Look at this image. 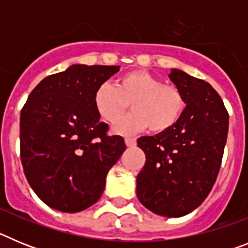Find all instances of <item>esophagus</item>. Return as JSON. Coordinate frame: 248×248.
Returning <instances> with one entry per match:
<instances>
[{
    "label": "esophagus",
    "instance_id": "1",
    "mask_svg": "<svg viewBox=\"0 0 248 248\" xmlns=\"http://www.w3.org/2000/svg\"><path fill=\"white\" fill-rule=\"evenodd\" d=\"M126 146H135L137 145V139L135 138H125Z\"/></svg>",
    "mask_w": 248,
    "mask_h": 248
}]
</instances>
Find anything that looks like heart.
Masks as SVG:
<instances>
[{
  "mask_svg": "<svg viewBox=\"0 0 248 248\" xmlns=\"http://www.w3.org/2000/svg\"><path fill=\"white\" fill-rule=\"evenodd\" d=\"M94 108L105 122L115 125L128 111L133 113L117 126L120 134L129 135L150 126L154 133H164L179 122L186 99L175 85L164 84L145 71L122 74L115 87L104 83L94 93Z\"/></svg>",
  "mask_w": 248,
  "mask_h": 248,
  "instance_id": "b5f03b06",
  "label": "heart"
}]
</instances>
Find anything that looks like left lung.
Instances as JSON below:
<instances>
[{"instance_id":"1","label":"left lung","mask_w":248,"mask_h":248,"mask_svg":"<svg viewBox=\"0 0 248 248\" xmlns=\"http://www.w3.org/2000/svg\"><path fill=\"white\" fill-rule=\"evenodd\" d=\"M169 77L187 105L171 129L138 139L146 161L137 176V195L150 211L180 217L202 203L216 181L229 113L207 82L179 69Z\"/></svg>"}]
</instances>
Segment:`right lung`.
<instances>
[{
  "instance_id": "right-lung-1",
  "label": "right lung",
  "mask_w": 248,
  "mask_h": 248,
  "mask_svg": "<svg viewBox=\"0 0 248 248\" xmlns=\"http://www.w3.org/2000/svg\"><path fill=\"white\" fill-rule=\"evenodd\" d=\"M118 65L74 64L46 77L21 110L19 149L26 179L41 200L63 212L97 202L105 177L125 150L94 108V93Z\"/></svg>"
}]
</instances>
